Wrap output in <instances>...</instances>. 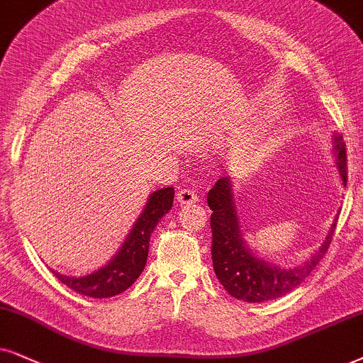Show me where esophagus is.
Segmentation results:
<instances>
[{"label": "esophagus", "instance_id": "obj_1", "mask_svg": "<svg viewBox=\"0 0 363 363\" xmlns=\"http://www.w3.org/2000/svg\"><path fill=\"white\" fill-rule=\"evenodd\" d=\"M197 199H199V197H197L196 191H192V189H181V191L177 192V201H179V203H181L182 206H191V204H194Z\"/></svg>", "mask_w": 363, "mask_h": 363}]
</instances>
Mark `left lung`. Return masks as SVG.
<instances>
[{"mask_svg": "<svg viewBox=\"0 0 363 363\" xmlns=\"http://www.w3.org/2000/svg\"><path fill=\"white\" fill-rule=\"evenodd\" d=\"M332 145L338 176L342 184L347 186V152L345 142L340 134H333ZM208 204L213 211L211 255H213L214 273L229 295L247 303L274 300L295 290L298 284L305 281V278L313 272L318 261L328 251L337 226V218H335L323 242L305 263L284 268L259 258L255 251H251V247H247L235 206L231 177H221L211 187Z\"/></svg>", "mask_w": 363, "mask_h": 363, "instance_id": "left-lung-1", "label": "left lung"}]
</instances>
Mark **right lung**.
Segmentation results:
<instances>
[{
  "instance_id": "add662e5",
  "label": "right lung",
  "mask_w": 363,
  "mask_h": 363,
  "mask_svg": "<svg viewBox=\"0 0 363 363\" xmlns=\"http://www.w3.org/2000/svg\"><path fill=\"white\" fill-rule=\"evenodd\" d=\"M174 189L162 187L149 194L147 203L137 218L122 246L110 258L107 264L85 277H67L52 272L58 281L67 284L73 291L91 298H110L125 291L144 272L149 255V241L160 218L172 208Z\"/></svg>"
}]
</instances>
